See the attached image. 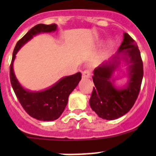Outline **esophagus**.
<instances>
[{
	"mask_svg": "<svg viewBox=\"0 0 156 156\" xmlns=\"http://www.w3.org/2000/svg\"><path fill=\"white\" fill-rule=\"evenodd\" d=\"M91 77V72L89 70H84L82 72V78H90Z\"/></svg>",
	"mask_w": 156,
	"mask_h": 156,
	"instance_id": "34e87169",
	"label": "esophagus"
}]
</instances>
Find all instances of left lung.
Returning <instances> with one entry per match:
<instances>
[{
    "mask_svg": "<svg viewBox=\"0 0 156 156\" xmlns=\"http://www.w3.org/2000/svg\"><path fill=\"white\" fill-rule=\"evenodd\" d=\"M127 65V82L116 84L114 72ZM144 66L137 44L127 33L114 55L94 69L93 81L95 87L90 106L100 118L114 120L122 117L133 107L140 90Z\"/></svg>",
    "mask_w": 156,
    "mask_h": 156,
    "instance_id": "1",
    "label": "left lung"
}]
</instances>
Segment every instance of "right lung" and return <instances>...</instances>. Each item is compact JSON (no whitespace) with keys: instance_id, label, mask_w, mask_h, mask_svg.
I'll use <instances>...</instances> for the list:
<instances>
[{"instance_id":"1","label":"right lung","mask_w":156,"mask_h":156,"mask_svg":"<svg viewBox=\"0 0 156 156\" xmlns=\"http://www.w3.org/2000/svg\"><path fill=\"white\" fill-rule=\"evenodd\" d=\"M56 30V24H37L34 26L17 42L10 65L11 85L20 104L31 117L43 122L54 121L60 117L68 103L69 96L81 81V72L63 77L47 89L33 91L23 87L18 81L13 70V62L19 50L34 36L41 33L54 32Z\"/></svg>"}]
</instances>
